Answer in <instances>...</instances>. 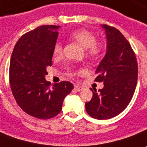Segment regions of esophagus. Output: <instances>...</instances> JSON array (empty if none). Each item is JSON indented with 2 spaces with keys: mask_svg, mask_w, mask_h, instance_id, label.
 <instances>
[{
  "mask_svg": "<svg viewBox=\"0 0 147 147\" xmlns=\"http://www.w3.org/2000/svg\"><path fill=\"white\" fill-rule=\"evenodd\" d=\"M74 89L76 90V91H80L83 88H81V87H80V86H75V88H74Z\"/></svg>",
  "mask_w": 147,
  "mask_h": 147,
  "instance_id": "1",
  "label": "esophagus"
}]
</instances>
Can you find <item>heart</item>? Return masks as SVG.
Wrapping results in <instances>:
<instances>
[{
    "label": "heart",
    "instance_id": "b5f03b06",
    "mask_svg": "<svg viewBox=\"0 0 147 147\" xmlns=\"http://www.w3.org/2000/svg\"><path fill=\"white\" fill-rule=\"evenodd\" d=\"M71 37L80 43L86 49L87 54L90 57L98 56L103 50V45L100 42H96L95 35L90 31L84 28L77 29L71 34ZM63 53V46L60 42H57L54 46L53 54L55 57H60Z\"/></svg>",
    "mask_w": 147,
    "mask_h": 147
}]
</instances>
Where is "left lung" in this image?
<instances>
[{
	"label": "left lung",
	"mask_w": 147,
	"mask_h": 147,
	"mask_svg": "<svg viewBox=\"0 0 147 147\" xmlns=\"http://www.w3.org/2000/svg\"><path fill=\"white\" fill-rule=\"evenodd\" d=\"M107 40V52L98 64L95 81L103 82L98 92L85 103L88 114L96 119H108L122 112L131 102L138 80V63L131 45L115 28L102 25Z\"/></svg>",
	"instance_id": "8db88e82"
}]
</instances>
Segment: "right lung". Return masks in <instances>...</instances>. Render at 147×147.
Returning <instances> with one entry per match:
<instances>
[{"mask_svg": "<svg viewBox=\"0 0 147 147\" xmlns=\"http://www.w3.org/2000/svg\"><path fill=\"white\" fill-rule=\"evenodd\" d=\"M59 26L43 25L24 34L14 47L9 66V84L17 104L40 119L56 116L73 84L62 81L51 86L45 80L52 66Z\"/></svg>", "mask_w": 147, "mask_h": 147, "instance_id": "add662e5", "label": "right lung"}]
</instances>
